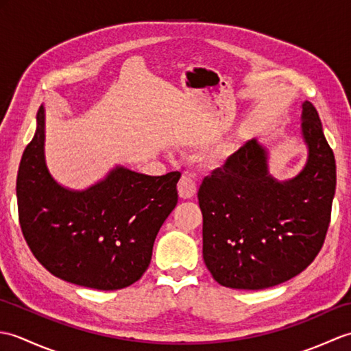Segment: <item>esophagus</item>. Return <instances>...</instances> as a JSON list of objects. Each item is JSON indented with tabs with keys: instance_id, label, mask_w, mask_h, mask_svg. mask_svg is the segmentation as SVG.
Masks as SVG:
<instances>
[{
	"instance_id": "obj_1",
	"label": "esophagus",
	"mask_w": 351,
	"mask_h": 351,
	"mask_svg": "<svg viewBox=\"0 0 351 351\" xmlns=\"http://www.w3.org/2000/svg\"><path fill=\"white\" fill-rule=\"evenodd\" d=\"M196 181L193 180V176L189 173H182L180 182H178V195H180V197L191 199L196 195Z\"/></svg>"
}]
</instances>
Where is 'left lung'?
Here are the masks:
<instances>
[{"label": "left lung", "mask_w": 351, "mask_h": 351, "mask_svg": "<svg viewBox=\"0 0 351 351\" xmlns=\"http://www.w3.org/2000/svg\"><path fill=\"white\" fill-rule=\"evenodd\" d=\"M308 161L293 180L268 173L249 140L200 184L204 261L220 285L264 289L302 273L322 250L337 187L335 155L309 101L302 104Z\"/></svg>", "instance_id": "1"}]
</instances>
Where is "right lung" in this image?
<instances>
[{
  "instance_id": "obj_1",
  "label": "right lung",
  "mask_w": 351,
  "mask_h": 351,
  "mask_svg": "<svg viewBox=\"0 0 351 351\" xmlns=\"http://www.w3.org/2000/svg\"><path fill=\"white\" fill-rule=\"evenodd\" d=\"M45 108L18 170L19 225L36 259L66 282L110 291L147 270L161 225L178 204L180 171L147 176L117 166L87 190L62 187L45 162Z\"/></svg>"
}]
</instances>
